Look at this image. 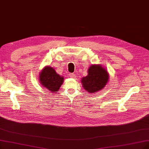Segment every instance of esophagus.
Here are the masks:
<instances>
[{"mask_svg":"<svg viewBox=\"0 0 149 149\" xmlns=\"http://www.w3.org/2000/svg\"><path fill=\"white\" fill-rule=\"evenodd\" d=\"M69 75L70 78H75V75L74 74H69Z\"/></svg>","mask_w":149,"mask_h":149,"instance_id":"34e87169","label":"esophagus"}]
</instances>
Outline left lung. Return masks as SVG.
Here are the masks:
<instances>
[{
    "mask_svg": "<svg viewBox=\"0 0 149 149\" xmlns=\"http://www.w3.org/2000/svg\"><path fill=\"white\" fill-rule=\"evenodd\" d=\"M109 75L101 64H92L88 70V75L81 80L84 88L91 94L101 91L108 83Z\"/></svg>",
    "mask_w": 149,
    "mask_h": 149,
    "instance_id": "obj_1",
    "label": "left lung"
}]
</instances>
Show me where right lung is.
<instances>
[{
  "label": "right lung",
  "mask_w": 149,
  "mask_h": 149,
  "mask_svg": "<svg viewBox=\"0 0 149 149\" xmlns=\"http://www.w3.org/2000/svg\"><path fill=\"white\" fill-rule=\"evenodd\" d=\"M40 85L52 94L57 93L64 81V77L58 74L56 70L49 65L44 67L39 74Z\"/></svg>",
  "instance_id": "obj_1"
}]
</instances>
